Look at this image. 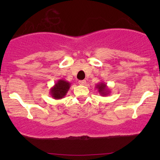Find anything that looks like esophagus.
I'll return each instance as SVG.
<instances>
[{
  "label": "esophagus",
  "mask_w": 160,
  "mask_h": 160,
  "mask_svg": "<svg viewBox=\"0 0 160 160\" xmlns=\"http://www.w3.org/2000/svg\"><path fill=\"white\" fill-rule=\"evenodd\" d=\"M79 84H80V85H85V84H86V80H79Z\"/></svg>",
  "instance_id": "34e87169"
}]
</instances>
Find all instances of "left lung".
<instances>
[{
    "mask_svg": "<svg viewBox=\"0 0 160 160\" xmlns=\"http://www.w3.org/2000/svg\"><path fill=\"white\" fill-rule=\"evenodd\" d=\"M96 88L98 89V93H100V95H101L102 97L108 96V95L111 93L110 89L108 88L107 84L103 83V82L98 83V84L96 85Z\"/></svg>",
    "mask_w": 160,
    "mask_h": 160,
    "instance_id": "obj_1",
    "label": "left lung"
}]
</instances>
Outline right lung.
I'll return each mask as SVG.
<instances>
[{
    "label": "right lung",
    "mask_w": 160,
    "mask_h": 160,
    "mask_svg": "<svg viewBox=\"0 0 160 160\" xmlns=\"http://www.w3.org/2000/svg\"><path fill=\"white\" fill-rule=\"evenodd\" d=\"M70 85L71 83L70 82L60 79L50 89V95L52 96V98H53L56 100L62 99V98H63L67 95V92H68L70 88Z\"/></svg>",
    "instance_id": "right-lung-1"
}]
</instances>
